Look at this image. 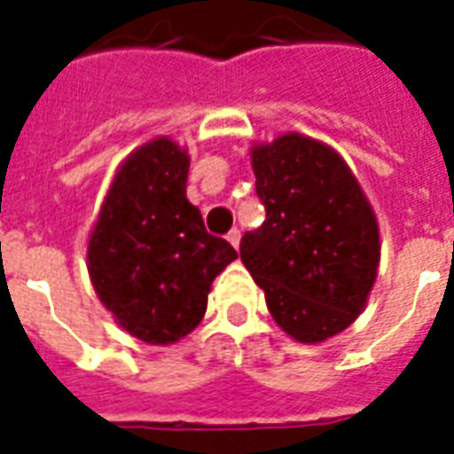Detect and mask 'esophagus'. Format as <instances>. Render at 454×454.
<instances>
[{"instance_id":"obj_1","label":"esophagus","mask_w":454,"mask_h":454,"mask_svg":"<svg viewBox=\"0 0 454 454\" xmlns=\"http://www.w3.org/2000/svg\"><path fill=\"white\" fill-rule=\"evenodd\" d=\"M226 238H228V243H231V246L238 250V246H240V231H238V228H233V231H231Z\"/></svg>"}]
</instances>
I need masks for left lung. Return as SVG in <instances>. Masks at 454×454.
Wrapping results in <instances>:
<instances>
[{
    "instance_id": "left-lung-1",
    "label": "left lung",
    "mask_w": 454,
    "mask_h": 454,
    "mask_svg": "<svg viewBox=\"0 0 454 454\" xmlns=\"http://www.w3.org/2000/svg\"><path fill=\"white\" fill-rule=\"evenodd\" d=\"M267 218L240 240V260L277 325L299 342L338 335L367 304L380 267V226L345 160L286 133L250 150Z\"/></svg>"
}]
</instances>
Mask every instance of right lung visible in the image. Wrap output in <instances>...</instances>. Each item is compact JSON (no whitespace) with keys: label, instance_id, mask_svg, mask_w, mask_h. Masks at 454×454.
Returning a JSON list of instances; mask_svg holds the SVG:
<instances>
[{"label":"right lung","instance_id":"add662e5","mask_svg":"<svg viewBox=\"0 0 454 454\" xmlns=\"http://www.w3.org/2000/svg\"><path fill=\"white\" fill-rule=\"evenodd\" d=\"M189 158L169 138L133 150L94 223L87 267L116 324L150 345L192 333L207 314L211 282L238 257L207 233L187 199Z\"/></svg>","mask_w":454,"mask_h":454}]
</instances>
